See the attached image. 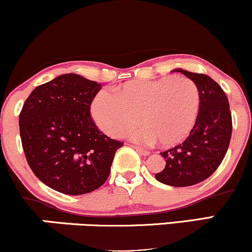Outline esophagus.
<instances>
[{"label": "esophagus", "instance_id": "obj_1", "mask_svg": "<svg viewBox=\"0 0 252 252\" xmlns=\"http://www.w3.org/2000/svg\"><path fill=\"white\" fill-rule=\"evenodd\" d=\"M134 149H136V152H137V153H138V154H141V155H144V156L149 155V152H148V150H146V149L141 148V147L134 146Z\"/></svg>", "mask_w": 252, "mask_h": 252}]
</instances>
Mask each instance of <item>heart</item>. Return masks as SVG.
<instances>
[{
	"label": "heart",
	"mask_w": 252,
	"mask_h": 252,
	"mask_svg": "<svg viewBox=\"0 0 252 252\" xmlns=\"http://www.w3.org/2000/svg\"><path fill=\"white\" fill-rule=\"evenodd\" d=\"M199 105L200 94L193 80L167 76L126 83L117 94L100 91L92 102L91 114L97 126L114 137L126 135L141 120L144 129L135 137L169 148L189 136Z\"/></svg>",
	"instance_id": "heart-1"
}]
</instances>
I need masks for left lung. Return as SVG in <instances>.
Wrapping results in <instances>:
<instances>
[{
  "mask_svg": "<svg viewBox=\"0 0 252 252\" xmlns=\"http://www.w3.org/2000/svg\"><path fill=\"white\" fill-rule=\"evenodd\" d=\"M173 72H181L195 83L200 105L189 137L161 153L166 166L155 179L174 187L193 186L206 180L221 163L230 144L232 118L226 94L212 78L182 68Z\"/></svg>",
  "mask_w": 252,
  "mask_h": 252,
  "instance_id": "8db88e82",
  "label": "left lung"
}]
</instances>
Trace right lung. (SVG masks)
<instances>
[{
	"label": "right lung",
	"instance_id": "1",
	"mask_svg": "<svg viewBox=\"0 0 252 252\" xmlns=\"http://www.w3.org/2000/svg\"><path fill=\"white\" fill-rule=\"evenodd\" d=\"M100 89L79 74H63L34 89L22 106L20 136L27 162L57 192L80 195L99 189L123 146L104 135L90 114Z\"/></svg>",
	"mask_w": 252,
	"mask_h": 252
}]
</instances>
